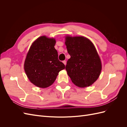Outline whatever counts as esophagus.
<instances>
[{"label":"esophagus","instance_id":"obj_1","mask_svg":"<svg viewBox=\"0 0 127 127\" xmlns=\"http://www.w3.org/2000/svg\"><path fill=\"white\" fill-rule=\"evenodd\" d=\"M63 63H64V65H66V60H64V61H63Z\"/></svg>","mask_w":127,"mask_h":127}]
</instances>
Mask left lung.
Returning <instances> with one entry per match:
<instances>
[{
    "instance_id": "8db88e82",
    "label": "left lung",
    "mask_w": 127,
    "mask_h": 127,
    "mask_svg": "<svg viewBox=\"0 0 127 127\" xmlns=\"http://www.w3.org/2000/svg\"><path fill=\"white\" fill-rule=\"evenodd\" d=\"M67 51L70 58L66 69L72 82L79 87L92 85L102 70L100 58L93 43L84 36L65 37Z\"/></svg>"
}]
</instances>
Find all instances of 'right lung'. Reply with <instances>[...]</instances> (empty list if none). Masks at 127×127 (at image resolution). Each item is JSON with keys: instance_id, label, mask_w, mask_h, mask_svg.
Wrapping results in <instances>:
<instances>
[{"instance_id": "add662e5", "label": "right lung", "mask_w": 127, "mask_h": 127, "mask_svg": "<svg viewBox=\"0 0 127 127\" xmlns=\"http://www.w3.org/2000/svg\"><path fill=\"white\" fill-rule=\"evenodd\" d=\"M53 38L42 36L31 46L24 62V70L30 81L40 88L54 83L60 71L65 68L58 59Z\"/></svg>"}]
</instances>
